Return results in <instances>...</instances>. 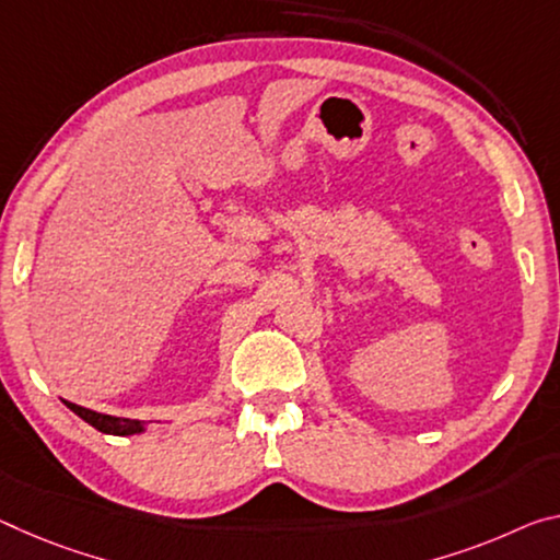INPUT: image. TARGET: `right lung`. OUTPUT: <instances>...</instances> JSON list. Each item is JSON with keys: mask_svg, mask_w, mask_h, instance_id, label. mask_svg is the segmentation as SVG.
Here are the masks:
<instances>
[{"mask_svg": "<svg viewBox=\"0 0 560 560\" xmlns=\"http://www.w3.org/2000/svg\"><path fill=\"white\" fill-rule=\"evenodd\" d=\"M72 411L79 416V419H84L89 425H94L96 431L102 433H112V436H131V433H139L141 431V423L135 419H121V416H106V413H96V411H89L84 406H77V404H69L65 401Z\"/></svg>", "mask_w": 560, "mask_h": 560, "instance_id": "obj_1", "label": "right lung"}]
</instances>
